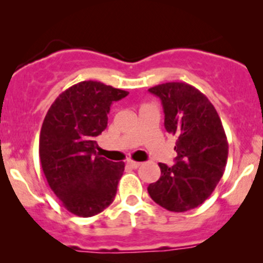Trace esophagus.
<instances>
[{
  "label": "esophagus",
  "mask_w": 263,
  "mask_h": 263,
  "mask_svg": "<svg viewBox=\"0 0 263 263\" xmlns=\"http://www.w3.org/2000/svg\"><path fill=\"white\" fill-rule=\"evenodd\" d=\"M127 164H128L129 167H132V168H137V167L141 166V162H137V161H132L129 160L128 162H127Z\"/></svg>",
  "instance_id": "obj_1"
}]
</instances>
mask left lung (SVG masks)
<instances>
[{
	"instance_id": "8db88e82",
	"label": "left lung",
	"mask_w": 263,
	"mask_h": 263,
	"mask_svg": "<svg viewBox=\"0 0 263 263\" xmlns=\"http://www.w3.org/2000/svg\"><path fill=\"white\" fill-rule=\"evenodd\" d=\"M161 100L164 128L177 152L172 167L158 163L160 180L147 187L156 203L172 212L196 209L211 196L224 172L229 143L221 118L202 92L184 82L148 89Z\"/></svg>"
}]
</instances>
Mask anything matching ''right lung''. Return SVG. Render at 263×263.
<instances>
[{"mask_svg": "<svg viewBox=\"0 0 263 263\" xmlns=\"http://www.w3.org/2000/svg\"><path fill=\"white\" fill-rule=\"evenodd\" d=\"M128 92L82 81L52 103L40 134V161L51 190L80 217L102 212L115 200L125 163L96 154L95 141L107 127L112 102Z\"/></svg>", "mask_w": 263, "mask_h": 263, "instance_id": "right-lung-1", "label": "right lung"}]
</instances>
